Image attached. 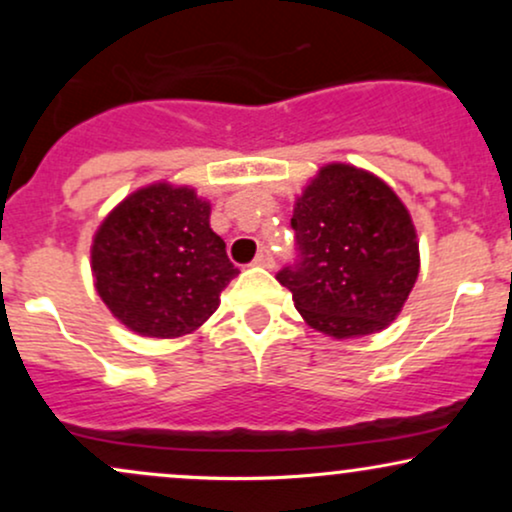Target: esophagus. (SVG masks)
Instances as JSON below:
<instances>
[{"instance_id": "1", "label": "esophagus", "mask_w": 512, "mask_h": 512, "mask_svg": "<svg viewBox=\"0 0 512 512\" xmlns=\"http://www.w3.org/2000/svg\"><path fill=\"white\" fill-rule=\"evenodd\" d=\"M255 264H257V267H264V269L274 267V257H272V252H269V248H262L260 252H257Z\"/></svg>"}]
</instances>
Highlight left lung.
<instances>
[{
  "instance_id": "left-lung-1",
  "label": "left lung",
  "mask_w": 512,
  "mask_h": 512,
  "mask_svg": "<svg viewBox=\"0 0 512 512\" xmlns=\"http://www.w3.org/2000/svg\"><path fill=\"white\" fill-rule=\"evenodd\" d=\"M301 252L276 274L305 325L332 339L383 332L419 276V236L397 192L368 170L327 163L293 204Z\"/></svg>"
}]
</instances>
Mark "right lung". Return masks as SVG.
I'll return each instance as SVG.
<instances>
[{
    "label": "right lung",
    "mask_w": 512,
    "mask_h": 512,
    "mask_svg": "<svg viewBox=\"0 0 512 512\" xmlns=\"http://www.w3.org/2000/svg\"><path fill=\"white\" fill-rule=\"evenodd\" d=\"M211 204L195 187L161 180L122 199L98 226L91 272L101 301L134 334H192L238 274L209 226Z\"/></svg>",
    "instance_id": "obj_1"
}]
</instances>
